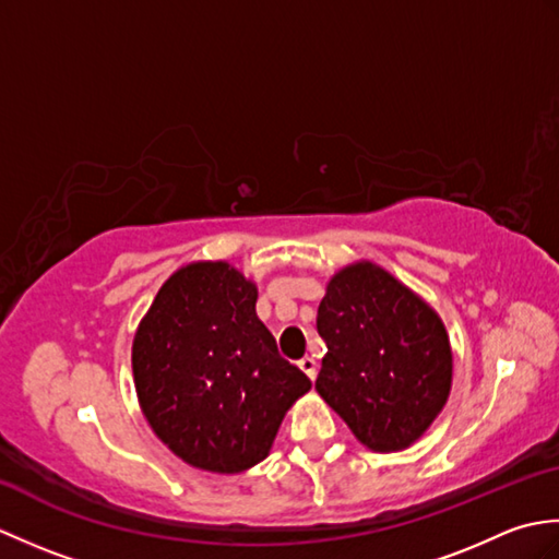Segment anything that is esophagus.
Returning a JSON list of instances; mask_svg holds the SVG:
<instances>
[{"label": "esophagus", "instance_id": "esophagus-1", "mask_svg": "<svg viewBox=\"0 0 559 559\" xmlns=\"http://www.w3.org/2000/svg\"><path fill=\"white\" fill-rule=\"evenodd\" d=\"M298 367H300V370H302L307 377H310V379L317 377V360L310 358V355H307V358H302V360L298 362Z\"/></svg>", "mask_w": 559, "mask_h": 559}]
</instances>
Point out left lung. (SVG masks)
Returning a JSON list of instances; mask_svg holds the SVG:
<instances>
[{
	"label": "left lung",
	"instance_id": "1",
	"mask_svg": "<svg viewBox=\"0 0 559 559\" xmlns=\"http://www.w3.org/2000/svg\"><path fill=\"white\" fill-rule=\"evenodd\" d=\"M326 341L314 389L362 447L408 449L447 406L454 355L430 305L374 261H353L326 283L317 312Z\"/></svg>",
	"mask_w": 559,
	"mask_h": 559
}]
</instances>
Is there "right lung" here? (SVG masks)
<instances>
[{
	"label": "right lung",
	"mask_w": 559,
	"mask_h": 559,
	"mask_svg": "<svg viewBox=\"0 0 559 559\" xmlns=\"http://www.w3.org/2000/svg\"><path fill=\"white\" fill-rule=\"evenodd\" d=\"M132 370L160 442L221 476L264 461L312 389L257 317V283L228 261H189L163 283L136 326Z\"/></svg>",
	"instance_id": "obj_1"
}]
</instances>
